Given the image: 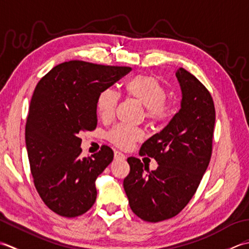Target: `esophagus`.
Masks as SVG:
<instances>
[{"mask_svg": "<svg viewBox=\"0 0 249 249\" xmlns=\"http://www.w3.org/2000/svg\"><path fill=\"white\" fill-rule=\"evenodd\" d=\"M114 157H115L116 160H124L125 159V156L123 153H121V151H118V150L115 151Z\"/></svg>", "mask_w": 249, "mask_h": 249, "instance_id": "34e87169", "label": "esophagus"}]
</instances>
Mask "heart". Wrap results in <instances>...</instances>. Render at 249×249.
<instances>
[{
    "mask_svg": "<svg viewBox=\"0 0 249 249\" xmlns=\"http://www.w3.org/2000/svg\"><path fill=\"white\" fill-rule=\"evenodd\" d=\"M125 91L146 107L145 117L151 124H160L169 120L173 115V106L167 101V90L160 78L153 75H138L125 84ZM120 95L111 88L100 91L96 98L95 107L100 119L108 121L114 117ZM107 140L119 148H130L135 142L142 140L143 131L135 126L117 124L110 129Z\"/></svg>",
    "mask_w": 249,
    "mask_h": 249,
    "instance_id": "1",
    "label": "heart"
}]
</instances>
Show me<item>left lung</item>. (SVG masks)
Masks as SVG:
<instances>
[{"label": "left lung", "instance_id": "left-lung-1", "mask_svg": "<svg viewBox=\"0 0 249 249\" xmlns=\"http://www.w3.org/2000/svg\"><path fill=\"white\" fill-rule=\"evenodd\" d=\"M180 109L165 128L142 145L140 155L158 162L155 171L134 157L124 188L132 212L141 219L159 222L176 216L188 204L209 166L215 125V106L199 79L179 68Z\"/></svg>", "mask_w": 249, "mask_h": 249}]
</instances>
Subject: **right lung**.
Instances as JSON below:
<instances>
[{"mask_svg":"<svg viewBox=\"0 0 249 249\" xmlns=\"http://www.w3.org/2000/svg\"><path fill=\"white\" fill-rule=\"evenodd\" d=\"M130 71L73 60L50 70L35 87L25 145L35 188L55 214L77 217L94 204L95 179L113 161L114 151L103 145L92 158H82L79 133L96 128L100 91Z\"/></svg>","mask_w":249,"mask_h":249,"instance_id":"right-lung-1","label":"right lung"}]
</instances>
